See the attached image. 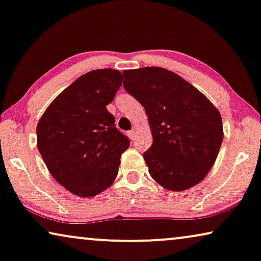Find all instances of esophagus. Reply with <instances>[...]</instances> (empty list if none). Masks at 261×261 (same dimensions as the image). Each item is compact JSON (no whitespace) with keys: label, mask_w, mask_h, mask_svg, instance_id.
<instances>
[{"label":"esophagus","mask_w":261,"mask_h":261,"mask_svg":"<svg viewBox=\"0 0 261 261\" xmlns=\"http://www.w3.org/2000/svg\"><path fill=\"white\" fill-rule=\"evenodd\" d=\"M127 136H129L130 139H132V141H134V139L136 138V130H131V131L127 132Z\"/></svg>","instance_id":"esophagus-1"}]
</instances>
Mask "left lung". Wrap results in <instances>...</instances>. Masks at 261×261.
<instances>
[{
  "label": "left lung",
  "mask_w": 261,
  "mask_h": 261,
  "mask_svg": "<svg viewBox=\"0 0 261 261\" xmlns=\"http://www.w3.org/2000/svg\"><path fill=\"white\" fill-rule=\"evenodd\" d=\"M124 88L145 109L152 145L143 157L153 179L170 191L199 184L223 143L218 109L198 89L158 67L124 70Z\"/></svg>",
  "instance_id": "obj_1"
}]
</instances>
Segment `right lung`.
<instances>
[{
  "instance_id": "add662e5",
  "label": "right lung",
  "mask_w": 261,
  "mask_h": 261,
  "mask_svg": "<svg viewBox=\"0 0 261 261\" xmlns=\"http://www.w3.org/2000/svg\"><path fill=\"white\" fill-rule=\"evenodd\" d=\"M122 82V73L114 69L84 73L50 103L38 120L37 147L46 168L79 197H93L111 186L122 153L130 146L107 109Z\"/></svg>"
}]
</instances>
